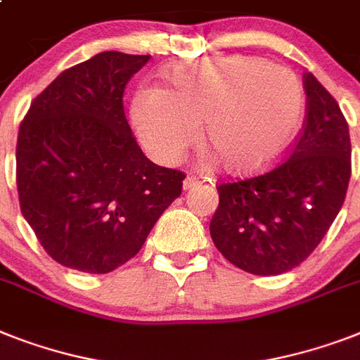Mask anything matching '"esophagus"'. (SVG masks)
<instances>
[{
    "label": "esophagus",
    "instance_id": "34e87169",
    "mask_svg": "<svg viewBox=\"0 0 360 360\" xmlns=\"http://www.w3.org/2000/svg\"><path fill=\"white\" fill-rule=\"evenodd\" d=\"M198 185H200V181L195 179L194 175H188V177H186V179L183 181V188H185V190L194 188V186H198Z\"/></svg>",
    "mask_w": 360,
    "mask_h": 360
}]
</instances>
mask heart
Here are the masks:
<instances>
[{
	"label": "heart",
	"instance_id": "b5f03b06",
	"mask_svg": "<svg viewBox=\"0 0 360 360\" xmlns=\"http://www.w3.org/2000/svg\"><path fill=\"white\" fill-rule=\"evenodd\" d=\"M168 89L140 86L131 122L140 144L174 162L198 136L229 174L248 175L276 162L302 127L305 90L292 70L253 55L179 60Z\"/></svg>",
	"mask_w": 360,
	"mask_h": 360
}]
</instances>
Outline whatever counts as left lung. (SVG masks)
<instances>
[{
    "mask_svg": "<svg viewBox=\"0 0 360 360\" xmlns=\"http://www.w3.org/2000/svg\"><path fill=\"white\" fill-rule=\"evenodd\" d=\"M305 124L288 159L264 175L218 186L214 246L236 268L279 276L302 264L340 212L352 177V142L340 107L305 74Z\"/></svg>",
    "mask_w": 360,
    "mask_h": 360,
    "instance_id": "obj_1",
    "label": "left lung"
}]
</instances>
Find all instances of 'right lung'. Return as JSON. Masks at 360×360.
<instances>
[{
    "label": "right lung",
    "instance_id": "right-lung-1",
    "mask_svg": "<svg viewBox=\"0 0 360 360\" xmlns=\"http://www.w3.org/2000/svg\"><path fill=\"white\" fill-rule=\"evenodd\" d=\"M148 60L103 51L64 70L20 125V209L58 264L109 274L181 195L185 174L151 162L125 120L124 90Z\"/></svg>",
    "mask_w": 360,
    "mask_h": 360
}]
</instances>
